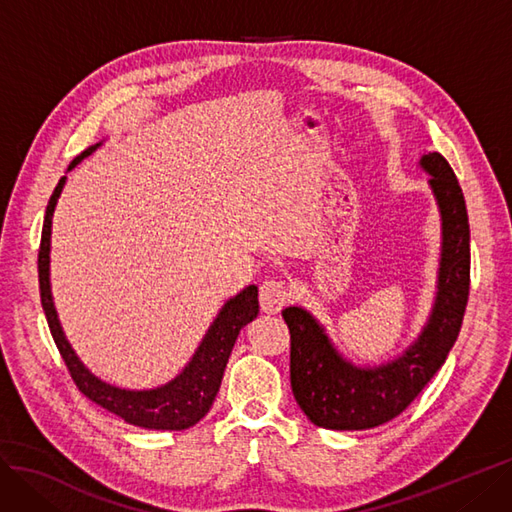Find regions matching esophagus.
<instances>
[{"instance_id":"34e87169","label":"esophagus","mask_w":512,"mask_h":512,"mask_svg":"<svg viewBox=\"0 0 512 512\" xmlns=\"http://www.w3.org/2000/svg\"><path fill=\"white\" fill-rule=\"evenodd\" d=\"M289 297H291V291L287 287V282H282L278 278H268L259 287V304H261V310L268 314H276L285 308Z\"/></svg>"}]
</instances>
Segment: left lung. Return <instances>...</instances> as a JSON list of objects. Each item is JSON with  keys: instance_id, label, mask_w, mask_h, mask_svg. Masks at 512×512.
I'll list each match as a JSON object with an SVG mask.
<instances>
[{"instance_id": "8db88e82", "label": "left lung", "mask_w": 512, "mask_h": 512, "mask_svg": "<svg viewBox=\"0 0 512 512\" xmlns=\"http://www.w3.org/2000/svg\"><path fill=\"white\" fill-rule=\"evenodd\" d=\"M441 213L437 297L418 339L394 361L358 367L339 354L304 308L282 310L291 333V388L308 420L329 430H367L390 422L437 373L462 327L470 291V227L462 187L439 154L422 156Z\"/></svg>"}]
</instances>
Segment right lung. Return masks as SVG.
<instances>
[{
    "instance_id": "add662e5",
    "label": "right lung",
    "mask_w": 512,
    "mask_h": 512,
    "mask_svg": "<svg viewBox=\"0 0 512 512\" xmlns=\"http://www.w3.org/2000/svg\"><path fill=\"white\" fill-rule=\"evenodd\" d=\"M97 147L99 143L82 151V154L69 164L67 170L78 166ZM65 179L67 177H61L59 185L54 187L50 202L46 206L40 255H37V274H40V297H42V308L48 320L50 333L73 377L75 386H78L80 392L88 396L92 403H97L103 409L116 413L118 418H122L132 426H141L147 430H185L189 426L198 424L208 413V409H211L215 396L219 392L227 358L232 354L240 329L246 323H251V320L259 314L257 287L249 285L238 295L225 301L217 318L213 320V325L208 327L196 354L192 356V361L185 365V369L175 377V380H170L168 384L160 388H151V390H124L99 380L97 375L90 373L84 367L78 354L73 352L71 344L67 342L63 327L59 323V316H56L52 291H50L52 215H54L56 200H59L63 192Z\"/></svg>"
}]
</instances>
